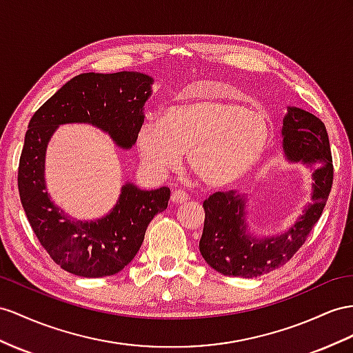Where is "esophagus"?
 Wrapping results in <instances>:
<instances>
[{
  "label": "esophagus",
  "mask_w": 353,
  "mask_h": 353,
  "mask_svg": "<svg viewBox=\"0 0 353 353\" xmlns=\"http://www.w3.org/2000/svg\"><path fill=\"white\" fill-rule=\"evenodd\" d=\"M189 200V195L188 192L182 191V189H176V191H173V194H171V201L173 203H185Z\"/></svg>",
  "instance_id": "obj_1"
}]
</instances>
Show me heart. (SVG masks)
<instances>
[{"label": "heart", "instance_id": "1", "mask_svg": "<svg viewBox=\"0 0 353 353\" xmlns=\"http://www.w3.org/2000/svg\"><path fill=\"white\" fill-rule=\"evenodd\" d=\"M270 140L264 114L225 99H203L170 107L161 121L140 126L137 148L152 174L179 167L182 153L205 186H228L263 159Z\"/></svg>", "mask_w": 353, "mask_h": 353}]
</instances>
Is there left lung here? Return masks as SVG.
Instances as JSON below:
<instances>
[{"label": "left lung", "instance_id": "left-lung-1", "mask_svg": "<svg viewBox=\"0 0 353 353\" xmlns=\"http://www.w3.org/2000/svg\"><path fill=\"white\" fill-rule=\"evenodd\" d=\"M282 137L286 158L313 168L312 203L286 232L258 239L248 231L245 195L227 191L207 198L200 252L205 263L223 276L258 277L286 264L304 245L327 204L334 168L323 122L301 108L288 107Z\"/></svg>", "mask_w": 353, "mask_h": 353}]
</instances>
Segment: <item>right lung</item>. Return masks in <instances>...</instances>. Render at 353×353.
<instances>
[{
    "instance_id": "right-lung-1",
    "label": "right lung",
    "mask_w": 353,
    "mask_h": 353,
    "mask_svg": "<svg viewBox=\"0 0 353 353\" xmlns=\"http://www.w3.org/2000/svg\"><path fill=\"white\" fill-rule=\"evenodd\" d=\"M153 79L135 71L83 73L53 94L31 117L17 170V188L31 228L50 258L68 273L104 277L128 265L148 225L164 212L170 189L141 191L125 183L113 210L97 221H74L50 201L44 183L48 143L59 125L90 123L117 146L130 149L144 121L143 107Z\"/></svg>"
}]
</instances>
